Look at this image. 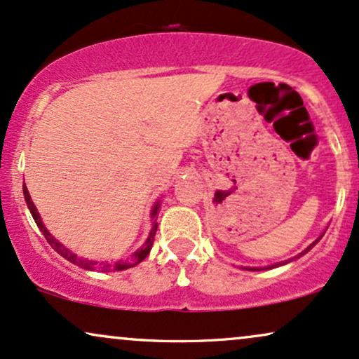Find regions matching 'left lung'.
<instances>
[{"mask_svg": "<svg viewBox=\"0 0 359 359\" xmlns=\"http://www.w3.org/2000/svg\"><path fill=\"white\" fill-rule=\"evenodd\" d=\"M320 238H321V236H320ZM320 238H318V240H316V241H315V243H313V245H311V246H309V248H308V250H306V251H309V250H311V248H313V246H315V245H316V243H318V241H320ZM306 251H303V253H302V255H304V253H306ZM302 255H299V256H302ZM286 263H287V261H286ZM269 268H271V266H269Z\"/></svg>", "mask_w": 359, "mask_h": 359, "instance_id": "left-lung-1", "label": "left lung"}]
</instances>
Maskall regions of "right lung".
Here are the masks:
<instances>
[{"label": "right lung", "instance_id": "right-lung-1", "mask_svg": "<svg viewBox=\"0 0 359 359\" xmlns=\"http://www.w3.org/2000/svg\"><path fill=\"white\" fill-rule=\"evenodd\" d=\"M23 193H25V200H26V205H28L29 211H31V216H33V219L36 221L38 228L41 229V233L44 234V238H46V241L50 243L51 248H53V250L56 251V253H60L61 256H63V258H66V259H68V261H72L73 264H78V266H81V268H85V269H101V271H109V269H118V271H121V269L131 268V266H135V264L141 263V261H143V259L146 258V256H148L149 250H151V246H153V241H154V234H156V228H158V224H156V223L153 224V229H151V233H149L148 240L144 241L143 248H141V250H138V251H136L135 255H133V258H131V263H116V266H113V264H109V263H106V264H98V263H95V261H86V259H81V258H78V256H76V255H73L72 251H69V250H66V248H65L63 245H61V243H57V241L55 240V238H53L51 234L48 233V229L43 226V223H41V218H39V215H38V210H36V206H34V205H33V201H31L29 191H28V188L25 187V184H23ZM156 210H158V205L154 206V210H153V218H154V216H156Z\"/></svg>", "mask_w": 359, "mask_h": 359}]
</instances>
